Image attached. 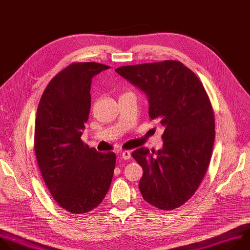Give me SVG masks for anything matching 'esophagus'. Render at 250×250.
Wrapping results in <instances>:
<instances>
[{
    "label": "esophagus",
    "instance_id": "obj_1",
    "mask_svg": "<svg viewBox=\"0 0 250 250\" xmlns=\"http://www.w3.org/2000/svg\"><path fill=\"white\" fill-rule=\"evenodd\" d=\"M121 157H122V159H124V160H129V159L131 158V153H130V151H123L122 154H121Z\"/></svg>",
    "mask_w": 250,
    "mask_h": 250
}]
</instances>
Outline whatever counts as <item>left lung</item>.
<instances>
[{
	"mask_svg": "<svg viewBox=\"0 0 250 250\" xmlns=\"http://www.w3.org/2000/svg\"><path fill=\"white\" fill-rule=\"evenodd\" d=\"M116 73L144 91L148 115L165 128L163 148L143 146L132 157L143 167L144 200L169 211L194 195L207 171L215 140V117L198 77L179 61L122 66Z\"/></svg>",
	"mask_w": 250,
	"mask_h": 250,
	"instance_id": "obj_1",
	"label": "left lung"
}]
</instances>
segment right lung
Returning <instances> with one entry per match:
<instances>
[{
	"mask_svg": "<svg viewBox=\"0 0 250 250\" xmlns=\"http://www.w3.org/2000/svg\"><path fill=\"white\" fill-rule=\"evenodd\" d=\"M110 67L73 63L46 86L37 107L34 151L50 193L60 207L83 214L101 204L114 173V153H99L81 137L90 110L91 79Z\"/></svg>",
	"mask_w": 250,
	"mask_h": 250,
	"instance_id": "right-lung-1",
	"label": "right lung"
}]
</instances>
